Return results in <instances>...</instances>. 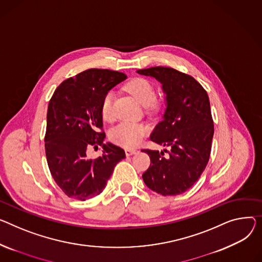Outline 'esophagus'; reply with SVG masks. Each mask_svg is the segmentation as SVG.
Returning <instances> with one entry per match:
<instances>
[{"label":"esophagus","instance_id":"esophagus-1","mask_svg":"<svg viewBox=\"0 0 262 262\" xmlns=\"http://www.w3.org/2000/svg\"><path fill=\"white\" fill-rule=\"evenodd\" d=\"M136 152H137V149H132V148H126L125 149V155L126 156H132V155H134Z\"/></svg>","mask_w":262,"mask_h":262}]
</instances>
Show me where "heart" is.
<instances>
[{"instance_id": "heart-1", "label": "heart", "mask_w": 262, "mask_h": 262, "mask_svg": "<svg viewBox=\"0 0 262 262\" xmlns=\"http://www.w3.org/2000/svg\"><path fill=\"white\" fill-rule=\"evenodd\" d=\"M126 91L132 94L142 105L148 106L154 110L157 107L156 104V90L154 85L144 78H134L125 85ZM114 94L107 92L103 96L101 101V116L105 121H112L114 118L113 110ZM147 134V127L140 123H132V122H121L115 126L110 133L111 140L124 147H135L141 142L142 138Z\"/></svg>"}]
</instances>
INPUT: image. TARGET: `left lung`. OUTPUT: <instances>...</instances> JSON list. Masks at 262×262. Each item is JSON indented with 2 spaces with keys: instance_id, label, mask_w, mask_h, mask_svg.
<instances>
[{
  "instance_id": "8db88e82",
  "label": "left lung",
  "mask_w": 262,
  "mask_h": 262,
  "mask_svg": "<svg viewBox=\"0 0 262 262\" xmlns=\"http://www.w3.org/2000/svg\"><path fill=\"white\" fill-rule=\"evenodd\" d=\"M162 83L166 94L163 120L150 135V140L168 146L163 151L142 149L150 158L143 172L144 183L163 196L180 195L200 178L210 160L214 121L206 91L191 76L170 67L139 69Z\"/></svg>"
}]
</instances>
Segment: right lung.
<instances>
[{
	"instance_id": "add662e5",
	"label": "right lung",
	"mask_w": 262,
	"mask_h": 262,
	"mask_svg": "<svg viewBox=\"0 0 262 262\" xmlns=\"http://www.w3.org/2000/svg\"><path fill=\"white\" fill-rule=\"evenodd\" d=\"M127 76L92 68L63 81L49 100L44 137L52 178L69 198L87 200L102 193L115 166L125 158L121 147L103 144L101 101ZM102 145L103 154L90 159L86 149Z\"/></svg>"
}]
</instances>
